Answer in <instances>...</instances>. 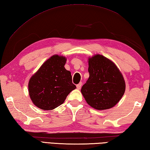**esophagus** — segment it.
<instances>
[{"label":"esophagus","instance_id":"esophagus-1","mask_svg":"<svg viewBox=\"0 0 150 150\" xmlns=\"http://www.w3.org/2000/svg\"><path fill=\"white\" fill-rule=\"evenodd\" d=\"M81 86H82V83H79L77 85V88L79 90L81 88Z\"/></svg>","mask_w":150,"mask_h":150}]
</instances>
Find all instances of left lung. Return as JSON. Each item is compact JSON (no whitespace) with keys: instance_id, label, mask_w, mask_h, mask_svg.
Masks as SVG:
<instances>
[{"instance_id":"left-lung-1","label":"left lung","mask_w":150,"mask_h":150,"mask_svg":"<svg viewBox=\"0 0 150 150\" xmlns=\"http://www.w3.org/2000/svg\"><path fill=\"white\" fill-rule=\"evenodd\" d=\"M88 79L81 88L87 103L98 110L115 106L125 91L123 76L116 65L96 54L88 58Z\"/></svg>"}]
</instances>
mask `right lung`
I'll use <instances>...</instances> for the list:
<instances>
[{"label":"right lung","mask_w":150,"mask_h":150,"mask_svg":"<svg viewBox=\"0 0 150 150\" xmlns=\"http://www.w3.org/2000/svg\"><path fill=\"white\" fill-rule=\"evenodd\" d=\"M66 63V57L54 55L30 79L29 96L37 107L43 110H54L76 88L71 72L64 67Z\"/></svg>","instance_id":"obj_1"}]
</instances>
